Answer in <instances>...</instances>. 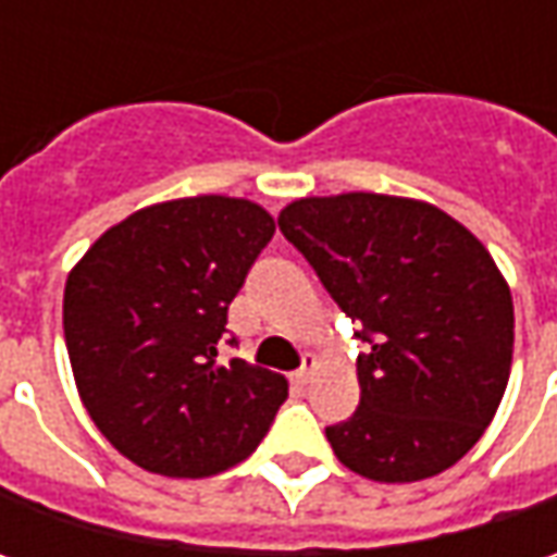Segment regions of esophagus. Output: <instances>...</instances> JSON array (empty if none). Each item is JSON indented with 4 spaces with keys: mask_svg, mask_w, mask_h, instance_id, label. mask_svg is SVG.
Wrapping results in <instances>:
<instances>
[{
    "mask_svg": "<svg viewBox=\"0 0 557 557\" xmlns=\"http://www.w3.org/2000/svg\"><path fill=\"white\" fill-rule=\"evenodd\" d=\"M319 369V362H315V356H304V362H300V369L290 374L294 377V384H300V387H307L312 381V374Z\"/></svg>",
    "mask_w": 557,
    "mask_h": 557,
    "instance_id": "1",
    "label": "esophagus"
}]
</instances>
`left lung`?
<instances>
[{"label":"left lung","instance_id":"obj_1","mask_svg":"<svg viewBox=\"0 0 557 557\" xmlns=\"http://www.w3.org/2000/svg\"><path fill=\"white\" fill-rule=\"evenodd\" d=\"M278 228L362 325L359 409L325 428L334 456L377 483L434 478L483 437L503 403L515 304L490 250L416 198H300Z\"/></svg>","mask_w":557,"mask_h":557}]
</instances>
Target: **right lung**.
I'll return each instance as SVG.
<instances>
[{
  "instance_id": "1",
  "label": "right lung",
  "mask_w": 557,
  "mask_h": 557,
  "mask_svg": "<svg viewBox=\"0 0 557 557\" xmlns=\"http://www.w3.org/2000/svg\"><path fill=\"white\" fill-rule=\"evenodd\" d=\"M275 232L260 203L198 195L141 207L71 269L64 341L76 391L120 456L163 478L245 461L288 396L223 359L228 304Z\"/></svg>"
}]
</instances>
